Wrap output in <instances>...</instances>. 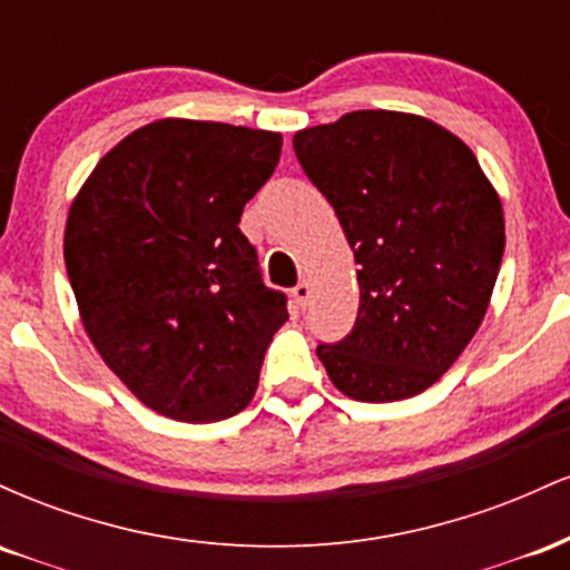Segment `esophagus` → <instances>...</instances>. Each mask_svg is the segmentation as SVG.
I'll use <instances>...</instances> for the list:
<instances>
[{
	"mask_svg": "<svg viewBox=\"0 0 570 570\" xmlns=\"http://www.w3.org/2000/svg\"><path fill=\"white\" fill-rule=\"evenodd\" d=\"M292 297H294V305L305 307L307 299H311V284H307V281H299V284L292 289Z\"/></svg>",
	"mask_w": 570,
	"mask_h": 570,
	"instance_id": "34e87169",
	"label": "esophagus"
}]
</instances>
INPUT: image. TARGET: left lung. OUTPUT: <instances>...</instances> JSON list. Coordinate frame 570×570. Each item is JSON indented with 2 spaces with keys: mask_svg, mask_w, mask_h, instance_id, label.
Returning a JSON list of instances; mask_svg holds the SVG:
<instances>
[{
  "mask_svg": "<svg viewBox=\"0 0 570 570\" xmlns=\"http://www.w3.org/2000/svg\"><path fill=\"white\" fill-rule=\"evenodd\" d=\"M356 257L351 335L316 348L337 391L399 402L434 385L485 318L503 208L474 153L421 115L362 109L294 134Z\"/></svg>",
  "mask_w": 570,
  "mask_h": 570,
  "instance_id": "left-lung-1",
  "label": "left lung"
}]
</instances>
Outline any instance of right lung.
<instances>
[{
	"instance_id": "1",
	"label": "right lung",
	"mask_w": 570,
	"mask_h": 570,
	"mask_svg": "<svg viewBox=\"0 0 570 570\" xmlns=\"http://www.w3.org/2000/svg\"><path fill=\"white\" fill-rule=\"evenodd\" d=\"M281 134L163 117L115 144L71 200L63 259L90 343L160 415L225 421L246 407L286 297L240 233Z\"/></svg>"
}]
</instances>
